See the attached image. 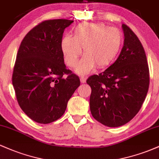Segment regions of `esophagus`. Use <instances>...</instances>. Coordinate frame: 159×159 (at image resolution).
Here are the masks:
<instances>
[{
    "instance_id": "1",
    "label": "esophagus",
    "mask_w": 159,
    "mask_h": 159,
    "mask_svg": "<svg viewBox=\"0 0 159 159\" xmlns=\"http://www.w3.org/2000/svg\"><path fill=\"white\" fill-rule=\"evenodd\" d=\"M80 81H81V83H85L86 78L84 76H81V77H80Z\"/></svg>"
}]
</instances>
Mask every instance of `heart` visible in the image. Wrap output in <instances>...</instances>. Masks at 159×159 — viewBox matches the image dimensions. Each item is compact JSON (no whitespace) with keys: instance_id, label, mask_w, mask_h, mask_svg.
Here are the masks:
<instances>
[{"instance_id":"obj_1","label":"heart","mask_w":159,"mask_h":159,"mask_svg":"<svg viewBox=\"0 0 159 159\" xmlns=\"http://www.w3.org/2000/svg\"><path fill=\"white\" fill-rule=\"evenodd\" d=\"M123 34L116 27L102 23H85L74 28L73 36H64L61 48L64 61L74 68L82 54L85 57L78 64V73L87 74L96 66L102 69L114 61L123 43Z\"/></svg>"}]
</instances>
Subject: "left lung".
Wrapping results in <instances>:
<instances>
[{"label":"left lung","mask_w":159,"mask_h":159,"mask_svg":"<svg viewBox=\"0 0 159 159\" xmlns=\"http://www.w3.org/2000/svg\"><path fill=\"white\" fill-rule=\"evenodd\" d=\"M124 45L116 61L98 75H91L90 108L94 119L108 127H118L134 117L149 86V71L141 43L123 24Z\"/></svg>","instance_id":"obj_1"}]
</instances>
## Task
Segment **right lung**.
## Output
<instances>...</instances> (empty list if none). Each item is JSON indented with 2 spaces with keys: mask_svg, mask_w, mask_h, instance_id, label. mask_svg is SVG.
<instances>
[{
  "mask_svg": "<svg viewBox=\"0 0 159 159\" xmlns=\"http://www.w3.org/2000/svg\"><path fill=\"white\" fill-rule=\"evenodd\" d=\"M73 21H42L24 37L18 51L12 82L20 107L30 119L48 124L61 118L80 85L66 68L61 48L66 27Z\"/></svg>",
  "mask_w": 159,
  "mask_h": 159,
  "instance_id": "add662e5",
  "label": "right lung"
}]
</instances>
